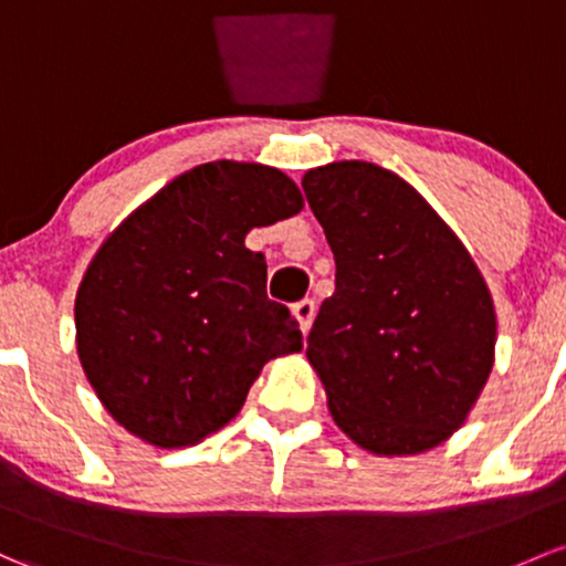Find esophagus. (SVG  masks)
<instances>
[{
  "label": "esophagus",
  "instance_id": "obj_1",
  "mask_svg": "<svg viewBox=\"0 0 566 566\" xmlns=\"http://www.w3.org/2000/svg\"><path fill=\"white\" fill-rule=\"evenodd\" d=\"M314 312H317V306H314V301H308V298H303V301H298V303H295V306H293V317L298 319V325H301L303 333L312 328Z\"/></svg>",
  "mask_w": 566,
  "mask_h": 566
}]
</instances>
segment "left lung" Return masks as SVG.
<instances>
[{"label":"left lung","instance_id":"8db88e82","mask_svg":"<svg viewBox=\"0 0 566 566\" xmlns=\"http://www.w3.org/2000/svg\"><path fill=\"white\" fill-rule=\"evenodd\" d=\"M301 184L336 260L306 347L333 420L368 453L437 448L491 377L483 273L423 195L379 165L344 159Z\"/></svg>","mask_w":566,"mask_h":566}]
</instances>
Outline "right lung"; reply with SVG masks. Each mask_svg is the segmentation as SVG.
I'll return each mask as SVG.
<instances>
[{"instance_id":"right-lung-1","label":"right lung","mask_w":566,"mask_h":566,"mask_svg":"<svg viewBox=\"0 0 566 566\" xmlns=\"http://www.w3.org/2000/svg\"><path fill=\"white\" fill-rule=\"evenodd\" d=\"M301 208L282 170L217 159L105 238L75 295V344L118 426L154 448L198 444L241 412L268 360L301 353L298 323L265 295V258L243 243Z\"/></svg>"}]
</instances>
